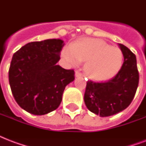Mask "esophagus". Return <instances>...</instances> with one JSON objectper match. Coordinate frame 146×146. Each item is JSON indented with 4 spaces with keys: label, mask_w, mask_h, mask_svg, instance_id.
Here are the masks:
<instances>
[{
    "label": "esophagus",
    "mask_w": 146,
    "mask_h": 146,
    "mask_svg": "<svg viewBox=\"0 0 146 146\" xmlns=\"http://www.w3.org/2000/svg\"><path fill=\"white\" fill-rule=\"evenodd\" d=\"M82 76V73H80V72H79V71H76V73H75L76 77H81Z\"/></svg>",
    "instance_id": "esophagus-1"
}]
</instances>
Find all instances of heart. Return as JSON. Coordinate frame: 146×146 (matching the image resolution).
<instances>
[{"label":"heart","instance_id":"heart-1","mask_svg":"<svg viewBox=\"0 0 146 146\" xmlns=\"http://www.w3.org/2000/svg\"><path fill=\"white\" fill-rule=\"evenodd\" d=\"M66 61L77 65L87 61L86 73L94 80H105L116 75L123 64V53L106 42L95 38H82L62 52Z\"/></svg>","mask_w":146,"mask_h":146}]
</instances>
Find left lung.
<instances>
[{"label":"left lung","instance_id":"obj_1","mask_svg":"<svg viewBox=\"0 0 146 146\" xmlns=\"http://www.w3.org/2000/svg\"><path fill=\"white\" fill-rule=\"evenodd\" d=\"M123 64L117 75L107 82L88 81L84 95L87 108L100 117H109L123 111L133 99L139 84L136 55L119 44Z\"/></svg>","mask_w":146,"mask_h":146}]
</instances>
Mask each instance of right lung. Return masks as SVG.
I'll return each mask as SVG.
<instances>
[{
	"label": "right lung",
	"instance_id": "right-lung-1",
	"mask_svg": "<svg viewBox=\"0 0 146 146\" xmlns=\"http://www.w3.org/2000/svg\"><path fill=\"white\" fill-rule=\"evenodd\" d=\"M61 39L29 42L13 56L9 82L22 108L44 115L59 107L65 87L74 80V70L57 65L64 47Z\"/></svg>",
	"mask_w": 146,
	"mask_h": 146
}]
</instances>
